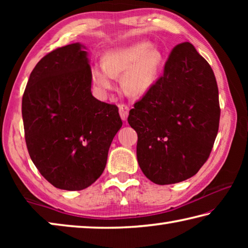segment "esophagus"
Masks as SVG:
<instances>
[{
	"instance_id": "esophagus-1",
	"label": "esophagus",
	"mask_w": 248,
	"mask_h": 248,
	"mask_svg": "<svg viewBox=\"0 0 248 248\" xmlns=\"http://www.w3.org/2000/svg\"><path fill=\"white\" fill-rule=\"evenodd\" d=\"M118 107H119V115L121 117V119L125 121L128 119V116H129V107L127 105H124V104L119 105Z\"/></svg>"
}]
</instances>
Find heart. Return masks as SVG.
Returning <instances> with one entry per match:
<instances>
[{
  "label": "heart",
  "mask_w": 248,
  "mask_h": 248,
  "mask_svg": "<svg viewBox=\"0 0 248 248\" xmlns=\"http://www.w3.org/2000/svg\"><path fill=\"white\" fill-rule=\"evenodd\" d=\"M163 65V54L151 44L141 41L124 48L109 50L102 63L91 70L92 81L100 93L115 89V78L121 77L124 91L133 97L149 93L156 83Z\"/></svg>",
  "instance_id": "b5f03b06"
}]
</instances>
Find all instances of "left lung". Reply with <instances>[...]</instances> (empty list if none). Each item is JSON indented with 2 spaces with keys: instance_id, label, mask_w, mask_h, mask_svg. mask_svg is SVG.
Returning a JSON list of instances; mask_svg holds the SVG:
<instances>
[{
  "instance_id": "left-lung-1",
  "label": "left lung",
  "mask_w": 248,
  "mask_h": 248,
  "mask_svg": "<svg viewBox=\"0 0 248 248\" xmlns=\"http://www.w3.org/2000/svg\"><path fill=\"white\" fill-rule=\"evenodd\" d=\"M219 120L211 66L190 43L176 46L164 74L129 112L128 123L138 133L141 170L157 185L192 177L209 157Z\"/></svg>"
}]
</instances>
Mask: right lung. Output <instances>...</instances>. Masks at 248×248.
<instances>
[{"label":"right lung","instance_id":"right-lung-1","mask_svg":"<svg viewBox=\"0 0 248 248\" xmlns=\"http://www.w3.org/2000/svg\"><path fill=\"white\" fill-rule=\"evenodd\" d=\"M86 49L75 43L45 56L23 96L28 153L40 174L59 189L82 190L96 182L123 125L118 107L92 94Z\"/></svg>","mask_w":248,"mask_h":248}]
</instances>
